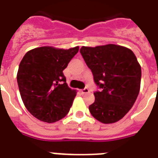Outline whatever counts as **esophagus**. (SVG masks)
<instances>
[{"label":"esophagus","instance_id":"esophagus-1","mask_svg":"<svg viewBox=\"0 0 158 158\" xmlns=\"http://www.w3.org/2000/svg\"><path fill=\"white\" fill-rule=\"evenodd\" d=\"M81 92L82 94H87L89 92V89L87 87H85V88H84L83 89H81Z\"/></svg>","mask_w":158,"mask_h":158}]
</instances>
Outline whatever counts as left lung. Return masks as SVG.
Returning <instances> with one entry per match:
<instances>
[{
  "mask_svg": "<svg viewBox=\"0 0 158 158\" xmlns=\"http://www.w3.org/2000/svg\"><path fill=\"white\" fill-rule=\"evenodd\" d=\"M80 52L99 89L94 93L89 112L101 123H115L132 107L140 92L141 68L137 59L131 50L115 44L82 47Z\"/></svg>",
  "mask_w": 158,
  "mask_h": 158,
  "instance_id": "1",
  "label": "left lung"
}]
</instances>
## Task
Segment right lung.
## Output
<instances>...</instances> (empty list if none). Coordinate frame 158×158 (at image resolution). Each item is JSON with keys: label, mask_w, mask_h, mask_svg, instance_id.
I'll return each instance as SVG.
<instances>
[{"label": "right lung", "mask_w": 158, "mask_h": 158, "mask_svg": "<svg viewBox=\"0 0 158 158\" xmlns=\"http://www.w3.org/2000/svg\"><path fill=\"white\" fill-rule=\"evenodd\" d=\"M78 50L41 47L29 51L21 61L17 74L21 97L38 119L54 123L69 111L77 94L68 86L63 70Z\"/></svg>", "instance_id": "obj_1"}]
</instances>
